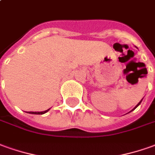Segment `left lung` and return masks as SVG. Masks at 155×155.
<instances>
[{
  "label": "left lung",
  "instance_id": "left-lung-1",
  "mask_svg": "<svg viewBox=\"0 0 155 155\" xmlns=\"http://www.w3.org/2000/svg\"><path fill=\"white\" fill-rule=\"evenodd\" d=\"M141 101H142V100L140 101H139V102H138V105H137V106H136V107H134V109H135V108H136V107H138V106H139V105H140V103H141ZM134 109H133V110H134ZM133 110H132V111H133Z\"/></svg>",
  "mask_w": 155,
  "mask_h": 155
}]
</instances>
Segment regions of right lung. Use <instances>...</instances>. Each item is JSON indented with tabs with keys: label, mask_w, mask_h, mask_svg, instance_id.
I'll return each instance as SVG.
<instances>
[{
	"label": "right lung",
	"mask_w": 155,
	"mask_h": 155,
	"mask_svg": "<svg viewBox=\"0 0 155 155\" xmlns=\"http://www.w3.org/2000/svg\"><path fill=\"white\" fill-rule=\"evenodd\" d=\"M49 111V109H48V110H46V111H29L28 113H30V114H38V115H42V114H44V113H46L47 111Z\"/></svg>",
	"instance_id": "1"
}]
</instances>
